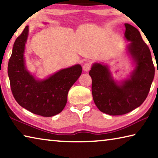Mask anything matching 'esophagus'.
I'll return each instance as SVG.
<instances>
[{
  "label": "esophagus",
  "instance_id": "1",
  "mask_svg": "<svg viewBox=\"0 0 158 158\" xmlns=\"http://www.w3.org/2000/svg\"><path fill=\"white\" fill-rule=\"evenodd\" d=\"M90 67H91L90 64L85 63L84 65H83V70H84V72H89L90 69Z\"/></svg>",
  "mask_w": 158,
  "mask_h": 158
}]
</instances>
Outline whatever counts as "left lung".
Returning a JSON list of instances; mask_svg holds the SVG:
<instances>
[{
  "label": "left lung",
  "instance_id": "left-lung-1",
  "mask_svg": "<svg viewBox=\"0 0 158 158\" xmlns=\"http://www.w3.org/2000/svg\"><path fill=\"white\" fill-rule=\"evenodd\" d=\"M127 52L135 69L126 79L114 80L107 65L95 63L89 72L95 105L111 116L125 114L137 108L148 96L155 76L151 53L137 28L125 23Z\"/></svg>",
  "mask_w": 158,
  "mask_h": 158
}]
</instances>
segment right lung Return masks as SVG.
I'll list each match as a JSON object with an SVG mask.
<instances>
[{"instance_id": "right-lung-1", "label": "right lung", "mask_w": 158, "mask_h": 158, "mask_svg": "<svg viewBox=\"0 0 158 158\" xmlns=\"http://www.w3.org/2000/svg\"><path fill=\"white\" fill-rule=\"evenodd\" d=\"M26 26L14 43L7 68L13 96L19 105L35 114L51 117L65 108L68 93L81 74L79 64L60 69L44 79H38L26 66L24 52L28 36Z\"/></svg>"}]
</instances>
